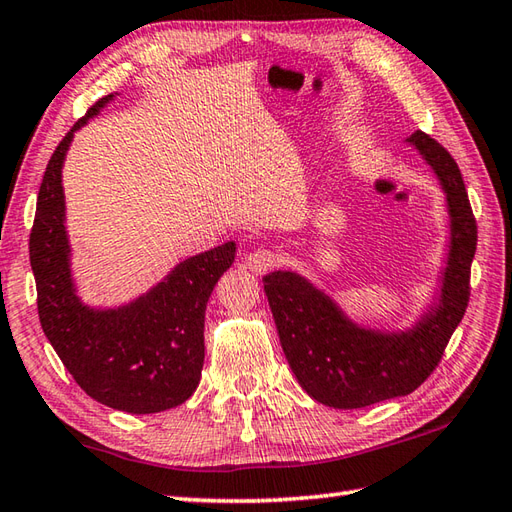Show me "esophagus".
<instances>
[{
	"label": "esophagus",
	"instance_id": "1",
	"mask_svg": "<svg viewBox=\"0 0 512 512\" xmlns=\"http://www.w3.org/2000/svg\"><path fill=\"white\" fill-rule=\"evenodd\" d=\"M277 264H279V255L275 253V250H270V248H257V250H253V253L246 257V266L253 270V273H257V275L266 273V270L275 268Z\"/></svg>",
	"mask_w": 512,
	"mask_h": 512
}]
</instances>
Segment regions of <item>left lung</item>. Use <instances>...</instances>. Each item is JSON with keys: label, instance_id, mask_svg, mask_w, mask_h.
I'll return each mask as SVG.
<instances>
[{"label": "left lung", "instance_id": "1", "mask_svg": "<svg viewBox=\"0 0 512 512\" xmlns=\"http://www.w3.org/2000/svg\"><path fill=\"white\" fill-rule=\"evenodd\" d=\"M418 149L447 195L449 253L433 306L409 330L387 332L354 323L332 297L292 270L264 277L281 347L299 385L321 405L361 409L407 396L436 369L469 306L477 224L462 173L438 140L416 132Z\"/></svg>", "mask_w": 512, "mask_h": 512}]
</instances>
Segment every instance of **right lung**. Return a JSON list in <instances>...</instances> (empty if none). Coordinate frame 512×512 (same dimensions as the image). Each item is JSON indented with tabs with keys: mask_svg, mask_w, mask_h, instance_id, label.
<instances>
[{
	"mask_svg": "<svg viewBox=\"0 0 512 512\" xmlns=\"http://www.w3.org/2000/svg\"><path fill=\"white\" fill-rule=\"evenodd\" d=\"M112 99L114 94H107L96 101L54 149L39 187L30 266L43 334L76 385L112 409L158 413L182 405L200 383L206 303L233 264L235 242L184 259L125 306H85L70 268L61 169L76 129Z\"/></svg>",
	"mask_w": 512,
	"mask_h": 512,
	"instance_id": "right-lung-1",
	"label": "right lung"
}]
</instances>
